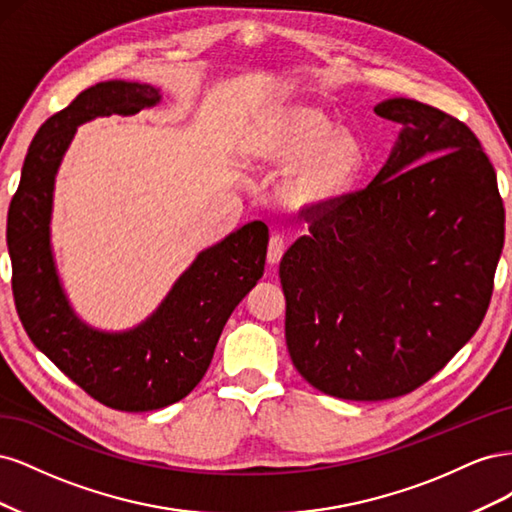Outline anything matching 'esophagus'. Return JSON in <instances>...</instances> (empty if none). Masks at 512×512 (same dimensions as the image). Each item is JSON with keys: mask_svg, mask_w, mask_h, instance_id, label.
<instances>
[{"mask_svg": "<svg viewBox=\"0 0 512 512\" xmlns=\"http://www.w3.org/2000/svg\"><path fill=\"white\" fill-rule=\"evenodd\" d=\"M284 252H286V241H284V237L280 235V232H273L271 239H269L267 260L271 262V265H275V262H280V260H282Z\"/></svg>", "mask_w": 512, "mask_h": 512, "instance_id": "34e87169", "label": "esophagus"}]
</instances>
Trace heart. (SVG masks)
Wrapping results in <instances>:
<instances>
[{"label":"heart","mask_w":512,"mask_h":512,"mask_svg":"<svg viewBox=\"0 0 512 512\" xmlns=\"http://www.w3.org/2000/svg\"><path fill=\"white\" fill-rule=\"evenodd\" d=\"M256 158L292 170L282 196L290 207L320 209L344 200L367 162L363 145L350 132H333L329 117L314 108H290L262 123L252 145Z\"/></svg>","instance_id":"obj_1"}]
</instances>
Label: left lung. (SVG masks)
I'll return each instance as SVG.
<instances>
[{"mask_svg":"<svg viewBox=\"0 0 512 512\" xmlns=\"http://www.w3.org/2000/svg\"><path fill=\"white\" fill-rule=\"evenodd\" d=\"M374 113L399 143L367 188L305 209L280 262L286 346L314 389L350 401L408 395L483 322L504 247L493 164L466 123L393 98Z\"/></svg>","mask_w":512,"mask_h":512,"instance_id":"1","label":"left lung"}]
</instances>
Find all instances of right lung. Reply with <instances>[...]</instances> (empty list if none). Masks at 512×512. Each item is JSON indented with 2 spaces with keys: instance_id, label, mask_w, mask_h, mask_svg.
Here are the masks:
<instances>
[{
  "instance_id": "right-lung-1",
  "label": "right lung",
  "mask_w": 512,
  "mask_h": 512,
  "mask_svg": "<svg viewBox=\"0 0 512 512\" xmlns=\"http://www.w3.org/2000/svg\"><path fill=\"white\" fill-rule=\"evenodd\" d=\"M160 102L151 85L106 81L81 91L36 132L8 209L6 241L17 314L34 346L100 404L149 412L203 380L232 309L265 271L269 228L250 222L198 254L156 314L128 333H100L74 316L49 243L53 181L76 126Z\"/></svg>"
}]
</instances>
